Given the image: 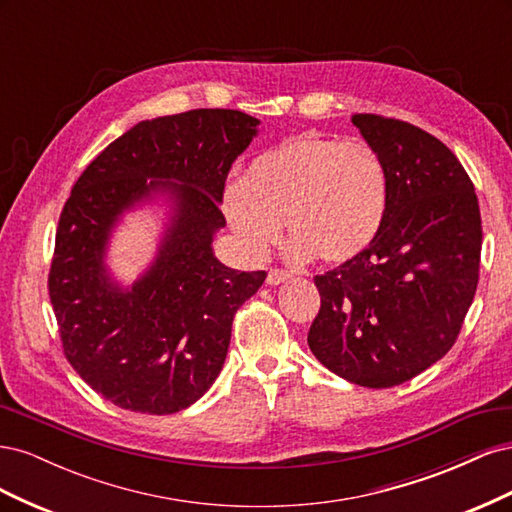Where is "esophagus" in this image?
<instances>
[{
  "label": "esophagus",
  "instance_id": "34e87169",
  "mask_svg": "<svg viewBox=\"0 0 512 512\" xmlns=\"http://www.w3.org/2000/svg\"><path fill=\"white\" fill-rule=\"evenodd\" d=\"M292 280V273L290 271H282V269H271L267 275V284L269 286H277V284H284Z\"/></svg>",
  "mask_w": 512,
  "mask_h": 512
}]
</instances>
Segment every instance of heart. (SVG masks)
Masks as SVG:
<instances>
[{"mask_svg": "<svg viewBox=\"0 0 512 512\" xmlns=\"http://www.w3.org/2000/svg\"><path fill=\"white\" fill-rule=\"evenodd\" d=\"M224 215L252 256L280 239L290 256L348 262L374 243L389 207V175L378 151L361 141L303 134L277 145L224 192Z\"/></svg>", "mask_w": 512, "mask_h": 512, "instance_id": "heart-1", "label": "heart"}]
</instances>
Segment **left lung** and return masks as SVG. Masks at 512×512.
I'll return each mask as SVG.
<instances>
[{
    "label": "left lung",
    "instance_id": "obj_1",
    "mask_svg": "<svg viewBox=\"0 0 512 512\" xmlns=\"http://www.w3.org/2000/svg\"><path fill=\"white\" fill-rule=\"evenodd\" d=\"M389 175L384 224L363 254L316 275L309 350L333 374L389 389L451 350L472 305L483 226L474 185L436 136L399 119L354 115Z\"/></svg>",
    "mask_w": 512,
    "mask_h": 512
}]
</instances>
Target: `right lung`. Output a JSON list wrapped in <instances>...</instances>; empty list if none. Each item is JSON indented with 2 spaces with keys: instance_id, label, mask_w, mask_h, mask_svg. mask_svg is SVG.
Wrapping results in <instances>:
<instances>
[{
  "instance_id": "1",
  "label": "right lung",
  "mask_w": 512,
  "mask_h": 512,
  "mask_svg": "<svg viewBox=\"0 0 512 512\" xmlns=\"http://www.w3.org/2000/svg\"><path fill=\"white\" fill-rule=\"evenodd\" d=\"M260 119L198 108L136 123L74 183L61 211L49 294L68 363L111 404L143 414L190 408L220 376L237 309L265 271L215 258L228 170ZM165 209L157 256L130 287L107 267L126 212Z\"/></svg>"
}]
</instances>
